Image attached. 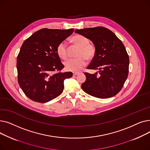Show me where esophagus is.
Wrapping results in <instances>:
<instances>
[{
    "mask_svg": "<svg viewBox=\"0 0 150 150\" xmlns=\"http://www.w3.org/2000/svg\"><path fill=\"white\" fill-rule=\"evenodd\" d=\"M78 74H79V73H77V72H74V73H73V75H74V76L77 75H78Z\"/></svg>",
    "mask_w": 150,
    "mask_h": 150,
    "instance_id": "1",
    "label": "esophagus"
}]
</instances>
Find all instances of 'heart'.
Instances as JSON below:
<instances>
[{
  "mask_svg": "<svg viewBox=\"0 0 150 150\" xmlns=\"http://www.w3.org/2000/svg\"><path fill=\"white\" fill-rule=\"evenodd\" d=\"M70 41L74 45L79 47L76 53V57L78 58L68 60L64 63V66L67 71L78 72L85 66L86 59L91 60L95 57L96 47L93 43L89 42L88 38L80 35L72 36ZM57 53L62 60H66L68 58L69 50L65 42L62 41L57 45Z\"/></svg>",
  "mask_w": 150,
  "mask_h": 150,
  "instance_id": "b5f03b06",
  "label": "heart"
}]
</instances>
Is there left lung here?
I'll return each instance as SVG.
<instances>
[{"label":"left lung","mask_w":150,"mask_h":150,"mask_svg":"<svg viewBox=\"0 0 150 150\" xmlns=\"http://www.w3.org/2000/svg\"><path fill=\"white\" fill-rule=\"evenodd\" d=\"M75 32L89 39L96 47L95 57L87 69L98 70V73L85 72L86 80L82 89L99 98L115 96L129 73V59L123 44L112 31L103 27L76 30Z\"/></svg>","instance_id":"obj_1"}]
</instances>
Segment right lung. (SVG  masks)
I'll list each match as a JSON object with an SVG mask.
<instances>
[{
    "label": "right lung",
    "instance_id": "1",
    "mask_svg": "<svg viewBox=\"0 0 150 150\" xmlns=\"http://www.w3.org/2000/svg\"><path fill=\"white\" fill-rule=\"evenodd\" d=\"M74 31L73 28H42L22 44L17 57L18 80L30 100L46 103L62 92L64 80L72 77L73 74L61 72L64 66L57 53V47Z\"/></svg>",
    "mask_w": 150,
    "mask_h": 150
}]
</instances>
